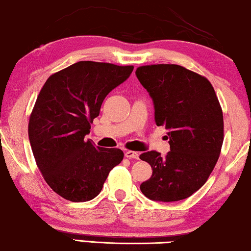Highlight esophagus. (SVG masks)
Masks as SVG:
<instances>
[{"mask_svg":"<svg viewBox=\"0 0 251 251\" xmlns=\"http://www.w3.org/2000/svg\"><path fill=\"white\" fill-rule=\"evenodd\" d=\"M125 155L128 157V159H136V160L139 159L138 152H133V151H126V152L125 153Z\"/></svg>","mask_w":251,"mask_h":251,"instance_id":"34e87169","label":"esophagus"}]
</instances>
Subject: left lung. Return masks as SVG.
I'll list each match as a JSON object with an SVG mask.
<instances>
[{
    "instance_id": "left-lung-1",
    "label": "left lung",
    "mask_w": 251,
    "mask_h": 251,
    "mask_svg": "<svg viewBox=\"0 0 251 251\" xmlns=\"http://www.w3.org/2000/svg\"><path fill=\"white\" fill-rule=\"evenodd\" d=\"M136 75L170 145L166 156L155 151L140 154L153 170L140 191L153 201L184 200L203 186L221 154L224 121L218 98L207 78L179 65L140 66Z\"/></svg>"
}]
</instances>
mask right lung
<instances>
[{
  "mask_svg": "<svg viewBox=\"0 0 251 251\" xmlns=\"http://www.w3.org/2000/svg\"><path fill=\"white\" fill-rule=\"evenodd\" d=\"M132 71L133 66L78 61L51 75L41 89L29 118V143L44 180L61 198L92 200L123 160L121 150L95 146L85 135L106 96Z\"/></svg>",
  "mask_w": 251,
  "mask_h": 251,
  "instance_id": "obj_1",
  "label": "right lung"
}]
</instances>
